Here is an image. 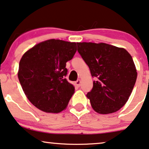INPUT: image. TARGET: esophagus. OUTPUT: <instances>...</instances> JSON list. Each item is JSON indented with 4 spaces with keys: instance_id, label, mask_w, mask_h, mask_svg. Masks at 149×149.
I'll return each instance as SVG.
<instances>
[{
    "instance_id": "esophagus-1",
    "label": "esophagus",
    "mask_w": 149,
    "mask_h": 149,
    "mask_svg": "<svg viewBox=\"0 0 149 149\" xmlns=\"http://www.w3.org/2000/svg\"><path fill=\"white\" fill-rule=\"evenodd\" d=\"M75 84H76V85L77 86H80V85H81V80H78L76 81V82H75Z\"/></svg>"
}]
</instances>
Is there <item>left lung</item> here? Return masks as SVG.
<instances>
[{
    "label": "left lung",
    "mask_w": 149,
    "mask_h": 149,
    "mask_svg": "<svg viewBox=\"0 0 149 149\" xmlns=\"http://www.w3.org/2000/svg\"><path fill=\"white\" fill-rule=\"evenodd\" d=\"M78 51L96 78L86 97L101 114L119 110L127 102L137 78L130 53L123 47L105 43H77Z\"/></svg>",
    "instance_id": "1"
}]
</instances>
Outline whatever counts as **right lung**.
<instances>
[{
    "instance_id": "right-lung-1",
    "label": "right lung",
    "mask_w": 149,
    "mask_h": 149,
    "mask_svg": "<svg viewBox=\"0 0 149 149\" xmlns=\"http://www.w3.org/2000/svg\"><path fill=\"white\" fill-rule=\"evenodd\" d=\"M76 42L49 39L27 50L20 59L17 76L31 104L43 112L65 110L75 87L65 78L66 63L76 52Z\"/></svg>"
}]
</instances>
